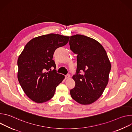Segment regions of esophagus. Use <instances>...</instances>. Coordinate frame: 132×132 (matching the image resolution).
<instances>
[{"instance_id": "1", "label": "esophagus", "mask_w": 132, "mask_h": 132, "mask_svg": "<svg viewBox=\"0 0 132 132\" xmlns=\"http://www.w3.org/2000/svg\"><path fill=\"white\" fill-rule=\"evenodd\" d=\"M70 75L69 74H68V75H67L65 76V78L66 79H69V78H70Z\"/></svg>"}]
</instances>
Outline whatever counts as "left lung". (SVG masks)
I'll list each match as a JSON object with an SVG mask.
<instances>
[{"label": "left lung", "mask_w": 132, "mask_h": 132, "mask_svg": "<svg viewBox=\"0 0 132 132\" xmlns=\"http://www.w3.org/2000/svg\"><path fill=\"white\" fill-rule=\"evenodd\" d=\"M69 43L77 55L76 74L72 76L75 87L70 91L71 97L81 104H91L101 97L108 85L110 62L102 45L91 37L72 35Z\"/></svg>", "instance_id": "1"}]
</instances>
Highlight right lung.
Instances as JSON below:
<instances>
[{
  "mask_svg": "<svg viewBox=\"0 0 132 132\" xmlns=\"http://www.w3.org/2000/svg\"><path fill=\"white\" fill-rule=\"evenodd\" d=\"M69 39L54 33L34 37L19 56L18 79L26 95L34 102L43 103L52 99L56 87L65 78L56 72L53 57L56 49L65 45Z\"/></svg>",
  "mask_w": 132,
  "mask_h": 132,
  "instance_id": "add662e5",
  "label": "right lung"
}]
</instances>
